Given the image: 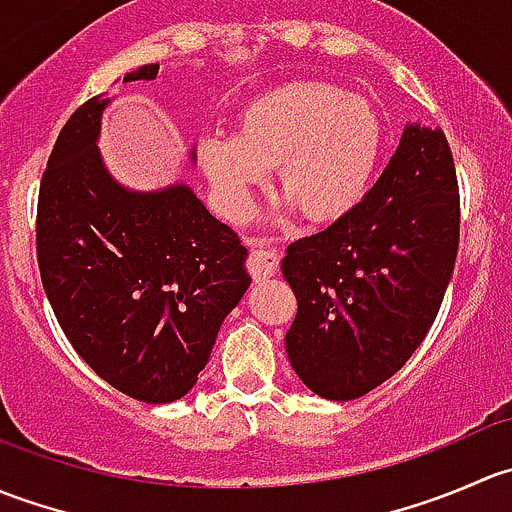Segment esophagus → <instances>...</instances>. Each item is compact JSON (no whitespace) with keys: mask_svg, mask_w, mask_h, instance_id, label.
<instances>
[{"mask_svg":"<svg viewBox=\"0 0 512 512\" xmlns=\"http://www.w3.org/2000/svg\"><path fill=\"white\" fill-rule=\"evenodd\" d=\"M245 245L250 247V272L260 280L272 277L280 270V255L270 247V242L260 237H247Z\"/></svg>","mask_w":512,"mask_h":512,"instance_id":"1","label":"esophagus"}]
</instances>
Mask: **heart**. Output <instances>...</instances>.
I'll return each mask as SVG.
<instances>
[{
    "label": "heart",
    "instance_id": "1",
    "mask_svg": "<svg viewBox=\"0 0 512 512\" xmlns=\"http://www.w3.org/2000/svg\"><path fill=\"white\" fill-rule=\"evenodd\" d=\"M384 128L364 96L324 81H292L247 101L235 136H208L198 163L230 218L250 208L252 190L277 165L280 190L312 223L347 215L366 193Z\"/></svg>",
    "mask_w": 512,
    "mask_h": 512
}]
</instances>
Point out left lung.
<instances>
[{
	"label": "left lung",
	"instance_id": "1",
	"mask_svg": "<svg viewBox=\"0 0 512 512\" xmlns=\"http://www.w3.org/2000/svg\"><path fill=\"white\" fill-rule=\"evenodd\" d=\"M458 232L451 146L441 128L409 123L361 203L282 260L297 297L285 347L307 389L352 401L409 361L441 309Z\"/></svg>",
	"mask_w": 512,
	"mask_h": 512
}]
</instances>
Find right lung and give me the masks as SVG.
<instances>
[{
    "label": "right lung",
    "instance_id": "1",
    "mask_svg": "<svg viewBox=\"0 0 512 512\" xmlns=\"http://www.w3.org/2000/svg\"><path fill=\"white\" fill-rule=\"evenodd\" d=\"M156 76L158 64H146L123 84ZM106 106L98 94L76 108L46 163L41 282L71 347L103 381L170 404L193 389L250 287L247 250L185 183L141 193L111 178L96 146Z\"/></svg>",
    "mask_w": 512,
    "mask_h": 512
}]
</instances>
